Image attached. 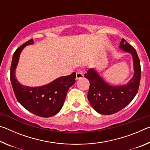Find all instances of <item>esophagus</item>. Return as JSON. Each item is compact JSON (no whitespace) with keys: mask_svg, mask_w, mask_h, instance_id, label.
<instances>
[{"mask_svg":"<svg viewBox=\"0 0 150 150\" xmlns=\"http://www.w3.org/2000/svg\"><path fill=\"white\" fill-rule=\"evenodd\" d=\"M84 77V75L82 71H78L76 74V79H82Z\"/></svg>","mask_w":150,"mask_h":150,"instance_id":"1","label":"esophagus"}]
</instances>
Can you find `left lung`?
Masks as SVG:
<instances>
[{
	"instance_id": "obj_1",
	"label": "left lung",
	"mask_w": 150,
	"mask_h": 150,
	"mask_svg": "<svg viewBox=\"0 0 150 150\" xmlns=\"http://www.w3.org/2000/svg\"><path fill=\"white\" fill-rule=\"evenodd\" d=\"M120 47L133 57L134 75L127 85L112 86L105 82L97 72L89 69L85 77L90 83L87 97L92 107L101 115H109L118 112L128 105L138 93L141 78L140 62L134 48L122 38Z\"/></svg>"
}]
</instances>
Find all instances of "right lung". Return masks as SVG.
I'll return each mask as SVG.
<instances>
[{
    "mask_svg": "<svg viewBox=\"0 0 150 150\" xmlns=\"http://www.w3.org/2000/svg\"><path fill=\"white\" fill-rule=\"evenodd\" d=\"M31 39L17 48L13 54L11 66V81L17 100L23 107L34 115L47 118L57 114L62 109L69 88L75 83L76 73L63 76L53 82L38 87L23 86L15 78V69L22 50L33 44Z\"/></svg>",
    "mask_w": 150,
    "mask_h": 150,
    "instance_id": "add662e5",
    "label": "right lung"
}]
</instances>
